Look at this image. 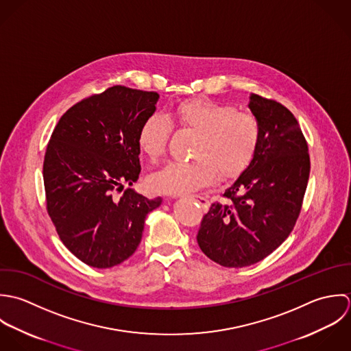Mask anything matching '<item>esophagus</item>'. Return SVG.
Listing matches in <instances>:
<instances>
[{
	"label": "esophagus",
	"mask_w": 351,
	"mask_h": 351,
	"mask_svg": "<svg viewBox=\"0 0 351 351\" xmlns=\"http://www.w3.org/2000/svg\"><path fill=\"white\" fill-rule=\"evenodd\" d=\"M193 201H195L204 210H206L208 208H209V199L206 198V197H204V195H193V197H190Z\"/></svg>",
	"instance_id": "esophagus-1"
}]
</instances>
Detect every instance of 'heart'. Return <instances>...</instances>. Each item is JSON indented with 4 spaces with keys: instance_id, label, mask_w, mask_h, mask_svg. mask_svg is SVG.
<instances>
[{
    "instance_id": "heart-1",
    "label": "heart",
    "mask_w": 351,
    "mask_h": 351,
    "mask_svg": "<svg viewBox=\"0 0 351 351\" xmlns=\"http://www.w3.org/2000/svg\"><path fill=\"white\" fill-rule=\"evenodd\" d=\"M172 125L197 133L191 149L194 160L171 162L152 175L150 187L162 194L180 195L206 187L217 173L223 180L241 175L255 158L262 138L255 114L209 99H189L172 108L169 119L152 114L142 122L137 142L150 161L165 154Z\"/></svg>"
}]
</instances>
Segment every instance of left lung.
<instances>
[{
	"instance_id": "1",
	"label": "left lung",
	"mask_w": 351,
	"mask_h": 351,
	"mask_svg": "<svg viewBox=\"0 0 351 351\" xmlns=\"http://www.w3.org/2000/svg\"><path fill=\"white\" fill-rule=\"evenodd\" d=\"M262 126L251 165L211 204L197 241L213 262L230 269L263 261L291 233L309 179L308 143L294 115L278 101L252 95Z\"/></svg>"
}]
</instances>
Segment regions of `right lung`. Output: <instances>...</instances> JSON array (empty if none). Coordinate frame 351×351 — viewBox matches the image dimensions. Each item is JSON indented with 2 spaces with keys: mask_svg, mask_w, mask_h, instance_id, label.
Returning <instances> with one entry per match:
<instances>
[{
  "mask_svg": "<svg viewBox=\"0 0 351 351\" xmlns=\"http://www.w3.org/2000/svg\"><path fill=\"white\" fill-rule=\"evenodd\" d=\"M158 95L114 85L61 117L43 161L46 210L71 254L96 269L130 258L140 245L147 199L132 189L141 172L138 132Z\"/></svg>",
  "mask_w": 351,
  "mask_h": 351,
  "instance_id": "1",
  "label": "right lung"
}]
</instances>
